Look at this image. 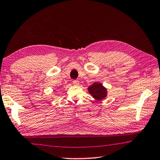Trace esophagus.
<instances>
[{"label":"esophagus","mask_w":160,"mask_h":160,"mask_svg":"<svg viewBox=\"0 0 160 160\" xmlns=\"http://www.w3.org/2000/svg\"><path fill=\"white\" fill-rule=\"evenodd\" d=\"M72 83L74 85H75V86H77V85L79 84V81L78 80H73L72 81Z\"/></svg>","instance_id":"1"}]
</instances>
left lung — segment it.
<instances>
[{"instance_id":"left-lung-1","label":"left lung","mask_w":160,"mask_h":160,"mask_svg":"<svg viewBox=\"0 0 160 160\" xmlns=\"http://www.w3.org/2000/svg\"><path fill=\"white\" fill-rule=\"evenodd\" d=\"M89 92L94 99L97 100H102L106 95V90L102 84L99 83H94L89 87Z\"/></svg>"}]
</instances>
